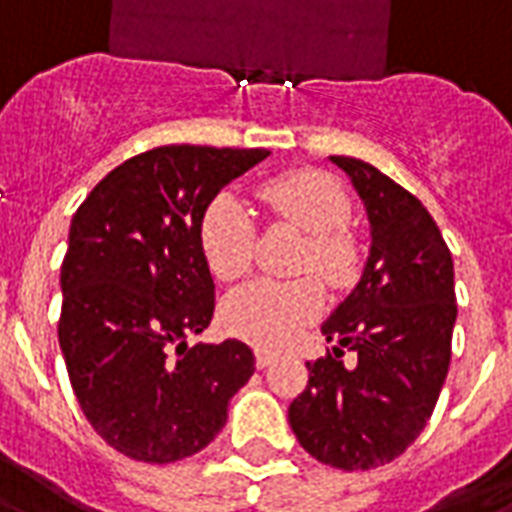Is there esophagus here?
I'll use <instances>...</instances> for the list:
<instances>
[{
  "instance_id": "esophagus-1",
  "label": "esophagus",
  "mask_w": 512,
  "mask_h": 512,
  "mask_svg": "<svg viewBox=\"0 0 512 512\" xmlns=\"http://www.w3.org/2000/svg\"><path fill=\"white\" fill-rule=\"evenodd\" d=\"M274 359H277V354H271V351H263V348H260V351H255V365L260 367V370H266V367L271 365Z\"/></svg>"
}]
</instances>
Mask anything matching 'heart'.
Here are the masks:
<instances>
[{"instance_id":"1","label":"heart","mask_w":512,"mask_h":512,"mask_svg":"<svg viewBox=\"0 0 512 512\" xmlns=\"http://www.w3.org/2000/svg\"><path fill=\"white\" fill-rule=\"evenodd\" d=\"M257 194L277 219L307 235L299 271L318 274L329 288H348L354 282L359 257L345 233V224L351 222V197L340 180L321 169H296L260 183ZM200 246L211 274L222 282L244 277L252 268L255 227L235 197L222 194L205 208ZM321 310L323 290L318 279H257L227 293L222 323L241 340L279 348L315 321Z\"/></svg>"}]
</instances>
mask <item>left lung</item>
<instances>
[{
	"mask_svg": "<svg viewBox=\"0 0 512 512\" xmlns=\"http://www.w3.org/2000/svg\"><path fill=\"white\" fill-rule=\"evenodd\" d=\"M329 158L365 202L373 244L359 285L321 326L334 348L307 362L310 381L288 419L312 458L359 472L395 461L428 425L450 370L455 271L411 191L367 161ZM345 350L357 354L354 368Z\"/></svg>",
	"mask_w": 512,
	"mask_h": 512,
	"instance_id": "1",
	"label": "left lung"
}]
</instances>
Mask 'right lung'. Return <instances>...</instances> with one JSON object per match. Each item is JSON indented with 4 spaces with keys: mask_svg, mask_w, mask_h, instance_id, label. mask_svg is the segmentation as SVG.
Wrapping results in <instances>:
<instances>
[{
    "mask_svg": "<svg viewBox=\"0 0 512 512\" xmlns=\"http://www.w3.org/2000/svg\"><path fill=\"white\" fill-rule=\"evenodd\" d=\"M268 150L164 145L128 158L73 213L57 334L95 433L134 461L208 447L255 373L241 340L189 345L213 318L200 222L219 191Z\"/></svg>",
    "mask_w": 512,
    "mask_h": 512,
    "instance_id": "1",
    "label": "right lung"
}]
</instances>
